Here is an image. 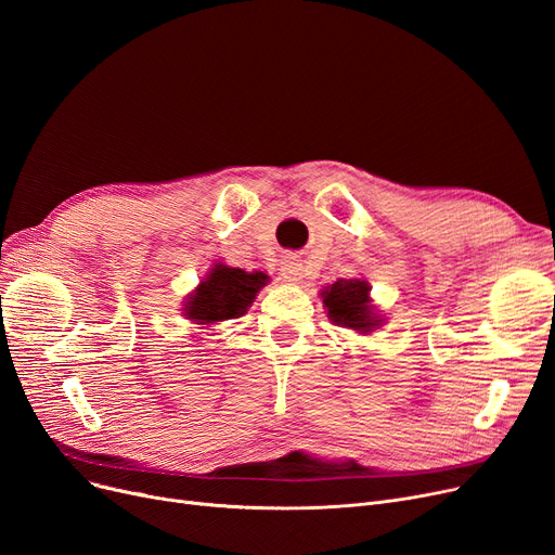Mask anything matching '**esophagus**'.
<instances>
[{
  "mask_svg": "<svg viewBox=\"0 0 555 555\" xmlns=\"http://www.w3.org/2000/svg\"><path fill=\"white\" fill-rule=\"evenodd\" d=\"M281 276H283L285 281H293V283L301 281V279H304L301 262H297L295 258H283V260H281Z\"/></svg>",
  "mask_w": 555,
  "mask_h": 555,
  "instance_id": "obj_1",
  "label": "esophagus"
}]
</instances>
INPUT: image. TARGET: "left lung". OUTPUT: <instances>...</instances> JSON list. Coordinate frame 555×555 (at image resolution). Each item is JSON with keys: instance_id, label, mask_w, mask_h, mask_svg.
I'll return each mask as SVG.
<instances>
[{"instance_id": "1", "label": "left lung", "mask_w": 555, "mask_h": 555, "mask_svg": "<svg viewBox=\"0 0 555 555\" xmlns=\"http://www.w3.org/2000/svg\"><path fill=\"white\" fill-rule=\"evenodd\" d=\"M331 322L370 333L380 324L370 306V285L360 279H337L322 293Z\"/></svg>"}]
</instances>
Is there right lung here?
Returning a JSON list of instances; mask_svg holds the SVG:
<instances>
[{"instance_id":"right-lung-1","label":"right lung","mask_w":555,"mask_h":555,"mask_svg":"<svg viewBox=\"0 0 555 555\" xmlns=\"http://www.w3.org/2000/svg\"><path fill=\"white\" fill-rule=\"evenodd\" d=\"M264 281H268V274L262 272L215 264L185 304V315L197 324H215L245 315Z\"/></svg>"}]
</instances>
